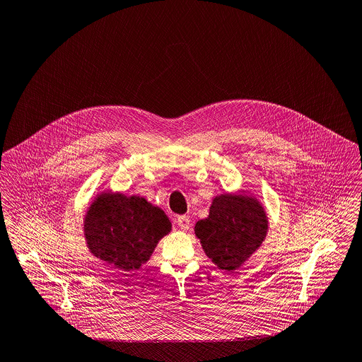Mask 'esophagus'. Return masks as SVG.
<instances>
[{"instance_id":"34e87169","label":"esophagus","mask_w":362,"mask_h":362,"mask_svg":"<svg viewBox=\"0 0 362 362\" xmlns=\"http://www.w3.org/2000/svg\"><path fill=\"white\" fill-rule=\"evenodd\" d=\"M177 224H178V227L181 230H187L189 228V226H191V220H189L188 216H180L177 218Z\"/></svg>"}]
</instances>
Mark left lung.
I'll list each match as a JSON object with an SVG mask.
<instances>
[{
  "mask_svg": "<svg viewBox=\"0 0 362 362\" xmlns=\"http://www.w3.org/2000/svg\"><path fill=\"white\" fill-rule=\"evenodd\" d=\"M267 217L257 200L242 195L216 197L209 217L197 221L202 247L218 268L235 271L260 247Z\"/></svg>",
  "mask_w": 362,
  "mask_h": 362,
  "instance_id": "8db88e82",
  "label": "left lung"
}]
</instances>
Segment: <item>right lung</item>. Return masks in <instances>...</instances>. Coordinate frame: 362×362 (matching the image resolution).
<instances>
[{
    "label": "right lung",
    "instance_id": "add662e5",
    "mask_svg": "<svg viewBox=\"0 0 362 362\" xmlns=\"http://www.w3.org/2000/svg\"><path fill=\"white\" fill-rule=\"evenodd\" d=\"M171 230L163 210L144 197L102 194L90 207L84 230L90 250L124 271L139 269Z\"/></svg>",
    "mask_w": 362,
    "mask_h": 362
}]
</instances>
